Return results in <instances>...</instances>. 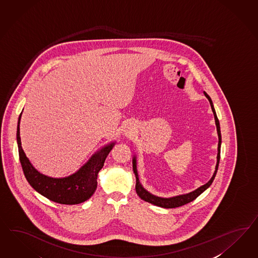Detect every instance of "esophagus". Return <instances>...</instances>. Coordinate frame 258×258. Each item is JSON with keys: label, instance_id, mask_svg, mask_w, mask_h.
<instances>
[{"label": "esophagus", "instance_id": "34e87169", "mask_svg": "<svg viewBox=\"0 0 258 258\" xmlns=\"http://www.w3.org/2000/svg\"><path fill=\"white\" fill-rule=\"evenodd\" d=\"M135 131V126L133 124H127L125 125V130H124V134L125 136H131Z\"/></svg>", "mask_w": 258, "mask_h": 258}]
</instances>
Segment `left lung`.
Instances as JSON below:
<instances>
[{"label":"left lung","instance_id":"8db88e82","mask_svg":"<svg viewBox=\"0 0 258 258\" xmlns=\"http://www.w3.org/2000/svg\"><path fill=\"white\" fill-rule=\"evenodd\" d=\"M204 95L206 96V98L209 99V103L211 106V110L213 111L214 114V119H215V124H216L217 133H218V138H219V143H218V154H217V163L215 166V171L214 174L211 176V178L209 179L208 183H206L205 185H203L201 187L196 188L195 190L188 192V194H185V195H176V196H173V197H169V198H164V197H160L157 195H154L147 190L146 188L143 187V185L141 184L139 180V175H138V171H137V157L136 155L133 156V172L136 176V186H135V189L136 192L139 196L141 199H143L146 202L153 204L155 206H158L160 208H164V209H174V208H178L184 206L188 203L194 201L196 199L199 195L203 194L207 188H209V186L212 184V182L214 180L215 176H216L217 171H218V167H219V162H220V157H221V145H222V135H221V127H220V122L219 119L217 117L216 111L214 109L213 106V102L211 100V98L209 97V95L204 92Z\"/></svg>","mask_w":258,"mask_h":258}]
</instances>
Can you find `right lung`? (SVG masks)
<instances>
[{"instance_id":"obj_1","label":"right lung","mask_w":258,"mask_h":258,"mask_svg":"<svg viewBox=\"0 0 258 258\" xmlns=\"http://www.w3.org/2000/svg\"><path fill=\"white\" fill-rule=\"evenodd\" d=\"M21 114L22 111L18 120L17 143L21 167L29 184L38 194L59 204L77 205L88 200L97 188L98 172L103 167L105 160L114 147L115 142H111L93 154L75 173L64 177H51L38 172L22 149L20 136Z\"/></svg>"}]
</instances>
